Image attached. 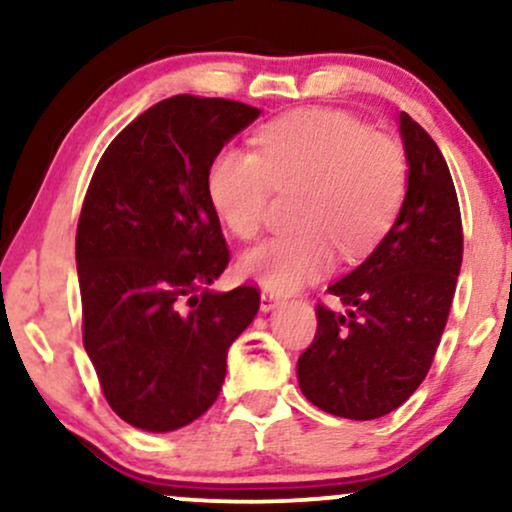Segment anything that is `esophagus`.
Instances as JSON below:
<instances>
[{"mask_svg":"<svg viewBox=\"0 0 512 512\" xmlns=\"http://www.w3.org/2000/svg\"><path fill=\"white\" fill-rule=\"evenodd\" d=\"M279 301H281V296H279V293H274V291H267V289L262 291V296H260V305H262V310H264V313H269V310L276 308V303H279Z\"/></svg>","mask_w":512,"mask_h":512,"instance_id":"obj_1","label":"esophagus"}]
</instances>
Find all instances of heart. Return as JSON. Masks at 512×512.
Listing matches in <instances>:
<instances>
[{"label": "heart", "instance_id": "1", "mask_svg": "<svg viewBox=\"0 0 512 512\" xmlns=\"http://www.w3.org/2000/svg\"><path fill=\"white\" fill-rule=\"evenodd\" d=\"M255 151H219L207 173L209 202L228 233L255 240L274 192L301 190L291 211L293 231L243 257L245 276L286 293L344 260L368 255L407 197V158L395 139L370 132L339 110H296L264 125Z\"/></svg>", "mask_w": 512, "mask_h": 512}]
</instances>
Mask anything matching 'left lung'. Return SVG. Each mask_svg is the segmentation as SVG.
Segmentation results:
<instances>
[{
    "label": "left lung",
    "instance_id": "1",
    "mask_svg": "<svg viewBox=\"0 0 512 512\" xmlns=\"http://www.w3.org/2000/svg\"><path fill=\"white\" fill-rule=\"evenodd\" d=\"M409 185L395 226L330 286L344 313L317 303L313 344L298 358L303 395L334 416L370 421L424 383L462 267V216L448 163L419 122L399 115Z\"/></svg>",
    "mask_w": 512,
    "mask_h": 512
}]
</instances>
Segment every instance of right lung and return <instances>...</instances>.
Here are the masks:
<instances>
[{
	"instance_id": "obj_1",
	"label": "right lung",
	"mask_w": 512,
	"mask_h": 512,
	"mask_svg": "<svg viewBox=\"0 0 512 512\" xmlns=\"http://www.w3.org/2000/svg\"><path fill=\"white\" fill-rule=\"evenodd\" d=\"M260 110L180 93L151 105L98 161L76 226L84 349L110 409L166 433L219 397L226 356L260 310V289L207 286L231 252L209 202L223 144Z\"/></svg>"
}]
</instances>
